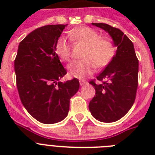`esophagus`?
Returning <instances> with one entry per match:
<instances>
[{
  "instance_id": "esophagus-1",
  "label": "esophagus",
  "mask_w": 155,
  "mask_h": 155,
  "mask_svg": "<svg viewBox=\"0 0 155 155\" xmlns=\"http://www.w3.org/2000/svg\"><path fill=\"white\" fill-rule=\"evenodd\" d=\"M87 83L85 81V80H80V86H84V85L87 84Z\"/></svg>"
}]
</instances>
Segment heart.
<instances>
[{
	"instance_id": "1",
	"label": "heart",
	"mask_w": 155,
	"mask_h": 155,
	"mask_svg": "<svg viewBox=\"0 0 155 155\" xmlns=\"http://www.w3.org/2000/svg\"><path fill=\"white\" fill-rule=\"evenodd\" d=\"M71 39L85 45L81 60H75L68 65L69 75L77 79H84L94 71L96 67H107L114 58L116 47L108 38H101L99 33L89 27H80L69 32ZM55 52L62 61L67 62L71 58V46L64 36L58 38Z\"/></svg>"
}]
</instances>
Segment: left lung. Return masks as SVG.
<instances>
[{"instance_id":"1","label":"left lung","mask_w":155,"mask_h":155,"mask_svg":"<svg viewBox=\"0 0 155 155\" xmlns=\"http://www.w3.org/2000/svg\"><path fill=\"white\" fill-rule=\"evenodd\" d=\"M110 35L117 47L114 58L92 80L96 96L89 103L93 117L101 122H114L123 117L134 103L138 84V60L130 38L117 28L105 23H92Z\"/></svg>"}]
</instances>
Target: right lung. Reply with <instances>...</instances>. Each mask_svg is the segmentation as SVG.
<instances>
[{
	"label": "right lung",
	"mask_w": 155,
	"mask_h": 155,
	"mask_svg": "<svg viewBox=\"0 0 155 155\" xmlns=\"http://www.w3.org/2000/svg\"><path fill=\"white\" fill-rule=\"evenodd\" d=\"M67 25H44L32 31L19 43L14 61L21 101L43 124L63 120L69 112L71 97L80 87L75 78L59 81L67 71L55 53V44Z\"/></svg>",
	"instance_id": "obj_1"
}]
</instances>
